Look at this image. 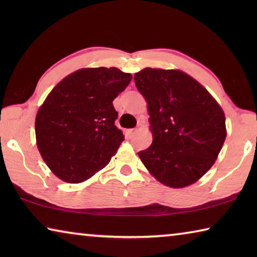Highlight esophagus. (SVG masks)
Segmentation results:
<instances>
[{
    "mask_svg": "<svg viewBox=\"0 0 257 257\" xmlns=\"http://www.w3.org/2000/svg\"><path fill=\"white\" fill-rule=\"evenodd\" d=\"M136 133H137V129H128L127 132H125V135H127L128 138H132Z\"/></svg>",
    "mask_w": 257,
    "mask_h": 257,
    "instance_id": "esophagus-1",
    "label": "esophagus"
}]
</instances>
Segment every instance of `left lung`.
<instances>
[{
  "instance_id": "left-lung-1",
  "label": "left lung",
  "mask_w": 257,
  "mask_h": 257,
  "mask_svg": "<svg viewBox=\"0 0 257 257\" xmlns=\"http://www.w3.org/2000/svg\"><path fill=\"white\" fill-rule=\"evenodd\" d=\"M150 114L152 145L138 152L163 185L182 188L214 164L227 130L222 108L197 80L180 70L145 68L134 76Z\"/></svg>"
}]
</instances>
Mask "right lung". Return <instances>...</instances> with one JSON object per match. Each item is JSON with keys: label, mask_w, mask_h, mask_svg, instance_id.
<instances>
[{"label": "right lung", "mask_w": 257, "mask_h": 257, "mask_svg": "<svg viewBox=\"0 0 257 257\" xmlns=\"http://www.w3.org/2000/svg\"><path fill=\"white\" fill-rule=\"evenodd\" d=\"M133 76L118 68H85L56 85L38 108V151L61 180L78 184L102 170L124 141L113 99Z\"/></svg>", "instance_id": "add662e5"}]
</instances>
